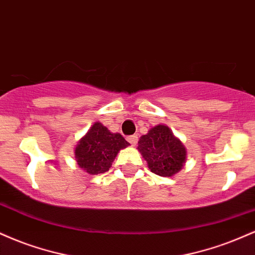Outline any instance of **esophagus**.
Segmentation results:
<instances>
[{
    "instance_id": "esophagus-1",
    "label": "esophagus",
    "mask_w": 255,
    "mask_h": 255,
    "mask_svg": "<svg viewBox=\"0 0 255 255\" xmlns=\"http://www.w3.org/2000/svg\"><path fill=\"white\" fill-rule=\"evenodd\" d=\"M127 141L129 142V144H130L131 146H135L136 142H137V136H136V135H130V136H128V137H127Z\"/></svg>"
}]
</instances>
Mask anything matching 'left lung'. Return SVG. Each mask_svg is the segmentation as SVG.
I'll return each instance as SVG.
<instances>
[{
    "label": "left lung",
    "instance_id": "8db88e82",
    "mask_svg": "<svg viewBox=\"0 0 255 255\" xmlns=\"http://www.w3.org/2000/svg\"><path fill=\"white\" fill-rule=\"evenodd\" d=\"M136 148L148 169L163 177H171L181 171L187 159V148L165 125L154 126L140 136Z\"/></svg>",
    "mask_w": 255,
    "mask_h": 255
}]
</instances>
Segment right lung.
<instances>
[{"instance_id": "right-lung-1", "label": "right lung", "mask_w": 255, "mask_h": 255, "mask_svg": "<svg viewBox=\"0 0 255 255\" xmlns=\"http://www.w3.org/2000/svg\"><path fill=\"white\" fill-rule=\"evenodd\" d=\"M129 146L120 133H111L101 122H95L74 148L79 168L90 175L108 171L118 153Z\"/></svg>"}]
</instances>
